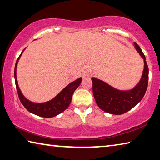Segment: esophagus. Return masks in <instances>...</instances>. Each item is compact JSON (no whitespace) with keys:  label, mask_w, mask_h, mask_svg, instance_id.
<instances>
[{"label":"esophagus","mask_w":160,"mask_h":160,"mask_svg":"<svg viewBox=\"0 0 160 160\" xmlns=\"http://www.w3.org/2000/svg\"><path fill=\"white\" fill-rule=\"evenodd\" d=\"M88 74H85L84 77H88Z\"/></svg>","instance_id":"1"}]
</instances>
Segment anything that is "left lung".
<instances>
[{"label":"left lung","instance_id":"obj_1","mask_svg":"<svg viewBox=\"0 0 160 160\" xmlns=\"http://www.w3.org/2000/svg\"><path fill=\"white\" fill-rule=\"evenodd\" d=\"M135 48L144 59V69L139 83L133 89L123 92L115 89L102 81L92 78L93 94L101 109L112 114H122L132 109L145 94L149 80V68L145 56L135 43Z\"/></svg>","mask_w":160,"mask_h":160}]
</instances>
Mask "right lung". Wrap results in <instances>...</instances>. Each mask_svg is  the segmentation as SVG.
<instances>
[{
    "mask_svg": "<svg viewBox=\"0 0 160 160\" xmlns=\"http://www.w3.org/2000/svg\"><path fill=\"white\" fill-rule=\"evenodd\" d=\"M20 56L17 59L16 66H15L14 77L19 99H20L21 104L24 106V107L28 112L33 113V114L37 115V116L46 118L55 117L67 109L70 104L71 101H72L73 92L78 88V86L80 85L81 82H82V78H78L74 82L69 83L67 87L63 88L59 94L56 96V97L53 98L52 100L49 101L48 102L41 103V104L33 103L28 99H26L23 97L18 86V82H17L16 78V66Z\"/></svg>",
    "mask_w": 160,
    "mask_h": 160,
    "instance_id": "obj_1",
    "label": "right lung"
}]
</instances>
